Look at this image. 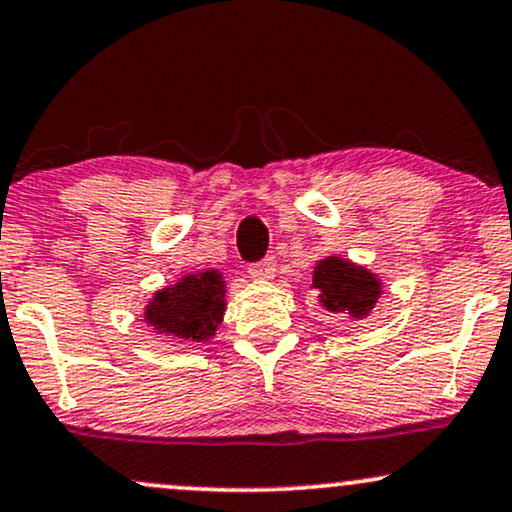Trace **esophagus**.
<instances>
[{"mask_svg":"<svg viewBox=\"0 0 512 512\" xmlns=\"http://www.w3.org/2000/svg\"><path fill=\"white\" fill-rule=\"evenodd\" d=\"M274 267H276V262H274V257H267V260H262V262H257V264H250V276L252 279H257V281H269L274 276Z\"/></svg>","mask_w":512,"mask_h":512,"instance_id":"34e87169","label":"esophagus"}]
</instances>
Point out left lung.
<instances>
[{
    "mask_svg": "<svg viewBox=\"0 0 512 512\" xmlns=\"http://www.w3.org/2000/svg\"><path fill=\"white\" fill-rule=\"evenodd\" d=\"M310 289L315 291L317 305L327 313L361 322L373 313L378 298L383 296V279L363 264L330 255L315 262Z\"/></svg>",
    "mask_w": 512,
    "mask_h": 512,
    "instance_id": "left-lung-1",
    "label": "left lung"
}]
</instances>
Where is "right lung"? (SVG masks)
Wrapping results in <instances>:
<instances>
[{"instance_id": "obj_1", "label": "right lung", "mask_w": 512, "mask_h": 512, "mask_svg": "<svg viewBox=\"0 0 512 512\" xmlns=\"http://www.w3.org/2000/svg\"><path fill=\"white\" fill-rule=\"evenodd\" d=\"M226 313V281L219 269L180 276L175 284L163 286L149 298L144 320L156 334L209 342Z\"/></svg>"}]
</instances>
